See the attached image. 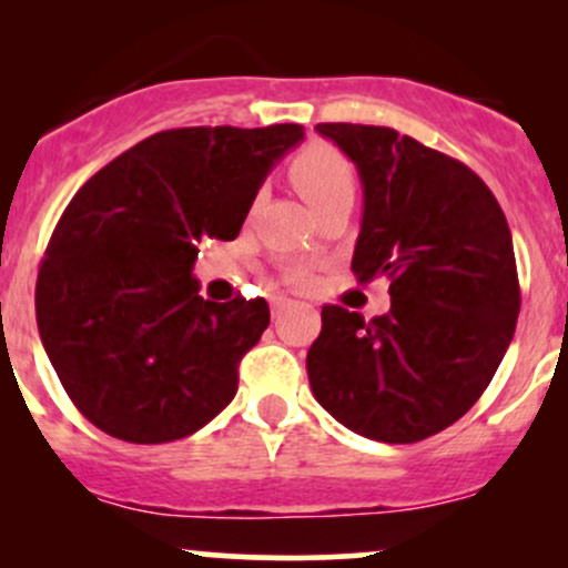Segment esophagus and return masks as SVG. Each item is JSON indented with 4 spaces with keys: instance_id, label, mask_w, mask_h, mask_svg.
<instances>
[{
    "instance_id": "obj_1",
    "label": "esophagus",
    "mask_w": 568,
    "mask_h": 568,
    "mask_svg": "<svg viewBox=\"0 0 568 568\" xmlns=\"http://www.w3.org/2000/svg\"><path fill=\"white\" fill-rule=\"evenodd\" d=\"M291 304H293L291 298H283V296L272 298V315H280V312H283V310H288Z\"/></svg>"
}]
</instances>
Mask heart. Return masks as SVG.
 <instances>
[{
	"instance_id": "obj_1",
	"label": "heart",
	"mask_w": 568,
	"mask_h": 568,
	"mask_svg": "<svg viewBox=\"0 0 568 568\" xmlns=\"http://www.w3.org/2000/svg\"><path fill=\"white\" fill-rule=\"evenodd\" d=\"M291 181L312 211L331 200L352 194L355 197V168L342 152L328 143H310L291 162Z\"/></svg>"
}]
</instances>
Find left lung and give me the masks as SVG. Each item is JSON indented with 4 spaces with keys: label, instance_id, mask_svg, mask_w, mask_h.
Here are the masks:
<instances>
[{
    "label": "left lung",
    "instance_id": "obj_1",
    "mask_svg": "<svg viewBox=\"0 0 568 568\" xmlns=\"http://www.w3.org/2000/svg\"><path fill=\"white\" fill-rule=\"evenodd\" d=\"M355 162L361 283L389 280V312L366 321L323 306L306 352L317 403L363 438L416 443L454 425L484 395L520 312L510 226L465 162L393 128L321 122Z\"/></svg>",
    "mask_w": 568,
    "mask_h": 568
}]
</instances>
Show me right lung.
<instances>
[{"label":"right lung","instance_id":"1","mask_svg":"<svg viewBox=\"0 0 568 568\" xmlns=\"http://www.w3.org/2000/svg\"><path fill=\"white\" fill-rule=\"evenodd\" d=\"M304 128H179L135 143L71 197L37 277V325L71 403L128 443L186 438L237 393L264 298L205 302L202 237L234 240Z\"/></svg>","mask_w":568,"mask_h":568}]
</instances>
